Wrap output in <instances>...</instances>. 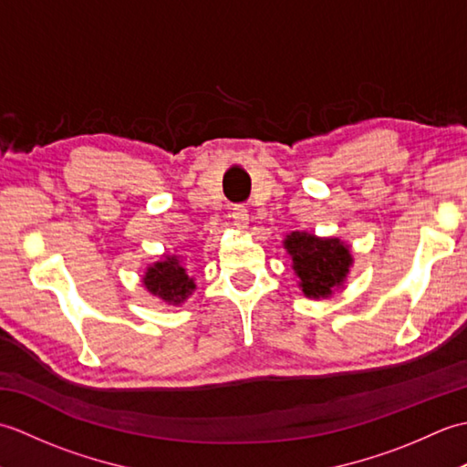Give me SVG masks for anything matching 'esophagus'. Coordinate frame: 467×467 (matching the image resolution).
<instances>
[{"label": "esophagus", "mask_w": 467, "mask_h": 467, "mask_svg": "<svg viewBox=\"0 0 467 467\" xmlns=\"http://www.w3.org/2000/svg\"><path fill=\"white\" fill-rule=\"evenodd\" d=\"M233 221H234V224L241 228V231H244L246 226H249V211H246L244 206H234L233 208Z\"/></svg>", "instance_id": "esophagus-1"}]
</instances>
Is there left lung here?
Returning <instances> with one entry per match:
<instances>
[{
    "label": "left lung",
    "mask_w": 467,
    "mask_h": 467,
    "mask_svg": "<svg viewBox=\"0 0 467 467\" xmlns=\"http://www.w3.org/2000/svg\"><path fill=\"white\" fill-rule=\"evenodd\" d=\"M283 246L293 259L299 286L309 299H325L339 289L349 275L353 256L339 239H319L309 233L286 234Z\"/></svg>",
    "instance_id": "8db88e82"
}]
</instances>
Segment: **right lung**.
<instances>
[{"label":"right lung","instance_id":"1","mask_svg":"<svg viewBox=\"0 0 467 467\" xmlns=\"http://www.w3.org/2000/svg\"><path fill=\"white\" fill-rule=\"evenodd\" d=\"M142 285L148 293H152L168 305L184 303L188 295H192L196 289L194 279L188 276L181 256L176 254H164L161 261L148 265Z\"/></svg>","mask_w":467,"mask_h":467}]
</instances>
